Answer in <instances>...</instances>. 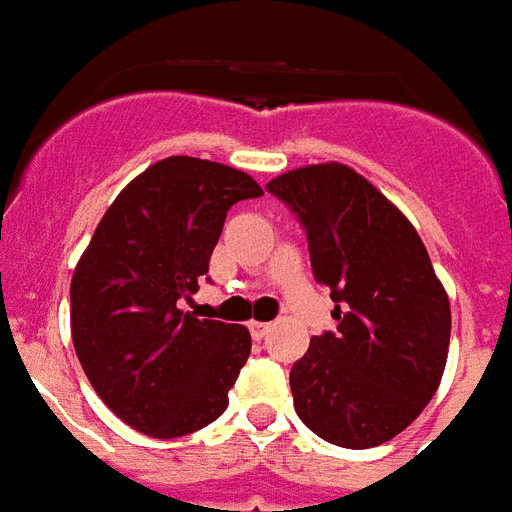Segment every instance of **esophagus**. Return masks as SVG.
<instances>
[{"mask_svg": "<svg viewBox=\"0 0 512 512\" xmlns=\"http://www.w3.org/2000/svg\"><path fill=\"white\" fill-rule=\"evenodd\" d=\"M268 332H271V323H263V321L249 323V334H252V340H263Z\"/></svg>", "mask_w": 512, "mask_h": 512, "instance_id": "34e87169", "label": "esophagus"}]
</instances>
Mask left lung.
<instances>
[{
	"label": "left lung",
	"mask_w": 512,
	"mask_h": 512,
	"mask_svg": "<svg viewBox=\"0 0 512 512\" xmlns=\"http://www.w3.org/2000/svg\"><path fill=\"white\" fill-rule=\"evenodd\" d=\"M307 233L312 274L332 290L337 332L312 337L290 370L301 422L348 450L395 439L439 389L450 301L403 213L345 164L266 186Z\"/></svg>",
	"instance_id": "8db88e82"
}]
</instances>
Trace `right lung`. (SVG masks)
<instances>
[{"mask_svg": "<svg viewBox=\"0 0 512 512\" xmlns=\"http://www.w3.org/2000/svg\"><path fill=\"white\" fill-rule=\"evenodd\" d=\"M263 189L216 161L172 156L109 205L73 271L71 334L90 384L126 425L178 439L211 425L252 351L238 323L183 312L227 211Z\"/></svg>", "mask_w": 512, "mask_h": 512, "instance_id": "right-lung-1", "label": "right lung"}]
</instances>
